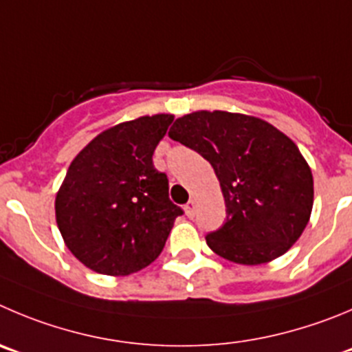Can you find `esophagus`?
<instances>
[{
  "label": "esophagus",
  "instance_id": "34e87169",
  "mask_svg": "<svg viewBox=\"0 0 352 352\" xmlns=\"http://www.w3.org/2000/svg\"><path fill=\"white\" fill-rule=\"evenodd\" d=\"M186 213H187V217H195V213H196V201H195V199H189V203L186 205Z\"/></svg>",
  "mask_w": 352,
  "mask_h": 352
}]
</instances>
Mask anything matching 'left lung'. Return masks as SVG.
<instances>
[{
  "label": "left lung",
  "instance_id": "obj_1",
  "mask_svg": "<svg viewBox=\"0 0 352 352\" xmlns=\"http://www.w3.org/2000/svg\"><path fill=\"white\" fill-rule=\"evenodd\" d=\"M170 139L215 170L226 222L206 234L217 255L257 265L281 257L300 238L313 210V173L298 147L267 121L226 111L175 120Z\"/></svg>",
  "mask_w": 352,
  "mask_h": 352
}]
</instances>
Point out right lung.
<instances>
[{
	"mask_svg": "<svg viewBox=\"0 0 352 352\" xmlns=\"http://www.w3.org/2000/svg\"><path fill=\"white\" fill-rule=\"evenodd\" d=\"M172 121V114L124 121L72 160L55 217L71 254L91 271L126 276L147 267L184 213L170 201L166 173L153 163Z\"/></svg>",
	"mask_w": 352,
	"mask_h": 352,
	"instance_id": "obj_1",
	"label": "right lung"
}]
</instances>
